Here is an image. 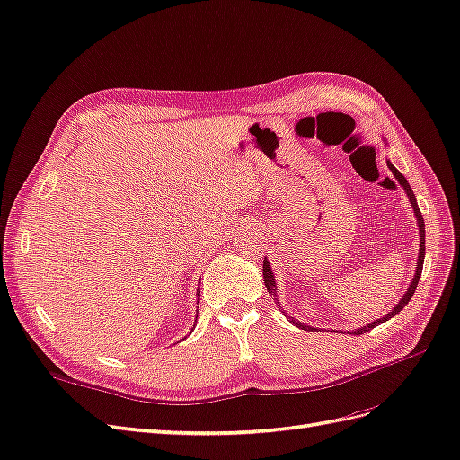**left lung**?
<instances>
[{
	"mask_svg": "<svg viewBox=\"0 0 460 460\" xmlns=\"http://www.w3.org/2000/svg\"><path fill=\"white\" fill-rule=\"evenodd\" d=\"M388 168L392 170V174L396 176V180H398L400 184L403 186L405 194H408V198H410V201H411V208H413L415 217H418L420 234H421V239H420V243H421V247H420V259H418V266H415V276H413V282L410 284L408 292L403 294V297H402V300H400V304H396V307H394L392 312H390L386 317L376 319V322H372V323H368V325H365V327H360V329H357V331H352V333H355V335H362V333H367V331L375 329L376 325H380V323H384V322H388L390 317H394V315H396L398 312H402V309L405 307V304H408V302L411 300V296H413V292H415V288H418V282H420V279H421V270H423V256H425V221H423V216H421V211H420V208H418V201H415V194H413V191H411V186L408 184V180H405V178L402 176V172H398V170L394 168L390 163H388ZM262 276H264V286H266V290H269L270 297H274V300H276V282H274V274H272V269H270L269 261H264V264H262ZM276 304H279V300H276ZM292 323H296L297 327H302V329H305V331L312 329V327H309V325H304L302 322H296V319H292Z\"/></svg>",
	"mask_w": 460,
	"mask_h": 460,
	"instance_id": "8db88e82",
	"label": "left lung"
}]
</instances>
